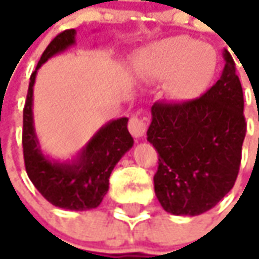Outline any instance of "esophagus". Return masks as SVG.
Returning <instances> with one entry per match:
<instances>
[{
	"instance_id": "34e87169",
	"label": "esophagus",
	"mask_w": 259,
	"mask_h": 259,
	"mask_svg": "<svg viewBox=\"0 0 259 259\" xmlns=\"http://www.w3.org/2000/svg\"><path fill=\"white\" fill-rule=\"evenodd\" d=\"M128 130L133 134V137L141 138V137H144L146 130H148V122L145 118H141L138 115H133L130 118V122H128Z\"/></svg>"
}]
</instances>
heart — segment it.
I'll return each mask as SVG.
<instances>
[{
	"mask_svg": "<svg viewBox=\"0 0 259 259\" xmlns=\"http://www.w3.org/2000/svg\"><path fill=\"white\" fill-rule=\"evenodd\" d=\"M218 54L195 38L177 36L146 49L142 74L152 80H170L168 96L174 102H191L213 80Z\"/></svg>",
	"mask_w": 259,
	"mask_h": 259,
	"instance_id": "1",
	"label": "heart"
}]
</instances>
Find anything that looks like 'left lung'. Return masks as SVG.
<instances>
[{
    "label": "left lung",
    "mask_w": 259,
    "mask_h": 259,
    "mask_svg": "<svg viewBox=\"0 0 259 259\" xmlns=\"http://www.w3.org/2000/svg\"><path fill=\"white\" fill-rule=\"evenodd\" d=\"M221 79L185 103L156 102L148 141L159 153L153 177L163 209L197 216L212 209L233 188L247 131L243 88L236 64L225 50Z\"/></svg>",
    "instance_id": "1"
}]
</instances>
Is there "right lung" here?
<instances>
[{"mask_svg": "<svg viewBox=\"0 0 259 259\" xmlns=\"http://www.w3.org/2000/svg\"><path fill=\"white\" fill-rule=\"evenodd\" d=\"M75 43V30L68 29L51 40L37 67L30 75L23 109V159L29 179L37 191L54 206L69 210L97 208L109 191V179L114 166L133 148L134 139L128 133V118L122 117L102 126L72 162H51L46 157L33 126V85L37 69L50 57L67 50Z\"/></svg>", "mask_w": 259, "mask_h": 259, "instance_id": "right-lung-1", "label": "right lung"}]
</instances>
